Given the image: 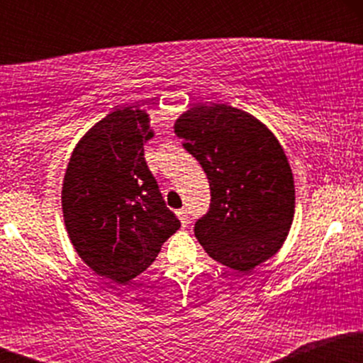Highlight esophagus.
<instances>
[{"mask_svg": "<svg viewBox=\"0 0 363 363\" xmlns=\"http://www.w3.org/2000/svg\"><path fill=\"white\" fill-rule=\"evenodd\" d=\"M177 216H179V220H181L182 227H187V223H189V215H187V210H179Z\"/></svg>", "mask_w": 363, "mask_h": 363, "instance_id": "34e87169", "label": "esophagus"}]
</instances>
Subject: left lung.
<instances>
[{
	"instance_id": "obj_1",
	"label": "left lung",
	"mask_w": 363,
	"mask_h": 363,
	"mask_svg": "<svg viewBox=\"0 0 363 363\" xmlns=\"http://www.w3.org/2000/svg\"><path fill=\"white\" fill-rule=\"evenodd\" d=\"M174 131L210 182V211L196 222V239L215 261L249 273L280 251L294 222V174L280 141L227 104H196Z\"/></svg>"
}]
</instances>
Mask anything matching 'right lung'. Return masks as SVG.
Here are the masks:
<instances>
[{
    "instance_id": "obj_1",
    "label": "right lung",
    "mask_w": 363,
    "mask_h": 363,
    "mask_svg": "<svg viewBox=\"0 0 363 363\" xmlns=\"http://www.w3.org/2000/svg\"><path fill=\"white\" fill-rule=\"evenodd\" d=\"M150 138L147 112L116 109L82 136L62 179V216L74 251L119 285L143 273L181 227L145 162Z\"/></svg>"
}]
</instances>
